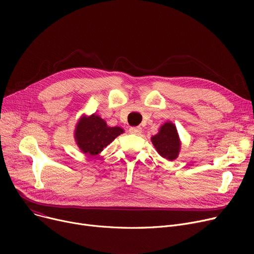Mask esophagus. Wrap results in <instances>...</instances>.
Segmentation results:
<instances>
[{"label":"esophagus","mask_w":254,"mask_h":254,"mask_svg":"<svg viewBox=\"0 0 254 254\" xmlns=\"http://www.w3.org/2000/svg\"><path fill=\"white\" fill-rule=\"evenodd\" d=\"M128 131L129 134H132V135H140L142 132V128L140 127H129Z\"/></svg>","instance_id":"esophagus-1"}]
</instances>
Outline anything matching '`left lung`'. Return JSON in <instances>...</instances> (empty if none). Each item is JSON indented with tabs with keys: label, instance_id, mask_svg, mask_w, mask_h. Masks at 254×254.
I'll return each instance as SVG.
<instances>
[{
	"label": "left lung",
	"instance_id": "left-lung-1",
	"mask_svg": "<svg viewBox=\"0 0 254 254\" xmlns=\"http://www.w3.org/2000/svg\"><path fill=\"white\" fill-rule=\"evenodd\" d=\"M151 142L159 155L169 161H174L178 157L181 143L176 127L172 123L164 124L159 131L151 138Z\"/></svg>",
	"mask_w": 254,
	"mask_h": 254
}]
</instances>
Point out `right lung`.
Here are the masks:
<instances>
[{"instance_id": "add662e5", "label": "right lung", "mask_w": 254, "mask_h": 254, "mask_svg": "<svg viewBox=\"0 0 254 254\" xmlns=\"http://www.w3.org/2000/svg\"><path fill=\"white\" fill-rule=\"evenodd\" d=\"M123 132L122 127H110L104 119L92 114L79 119L75 128V140L83 153L93 156L99 154Z\"/></svg>"}]
</instances>
